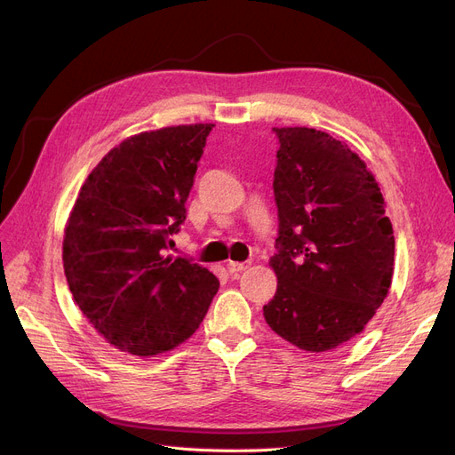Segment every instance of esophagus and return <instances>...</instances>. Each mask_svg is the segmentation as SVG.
<instances>
[{
  "label": "esophagus",
  "mask_w": 455,
  "mask_h": 455,
  "mask_svg": "<svg viewBox=\"0 0 455 455\" xmlns=\"http://www.w3.org/2000/svg\"><path fill=\"white\" fill-rule=\"evenodd\" d=\"M246 267H249V264H246V261H228V271L229 273H241V271H244Z\"/></svg>",
  "instance_id": "obj_1"
}]
</instances>
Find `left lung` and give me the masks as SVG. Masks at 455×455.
Wrapping results in <instances>:
<instances>
[{
	"label": "left lung",
	"mask_w": 455,
	"mask_h": 455,
	"mask_svg": "<svg viewBox=\"0 0 455 455\" xmlns=\"http://www.w3.org/2000/svg\"><path fill=\"white\" fill-rule=\"evenodd\" d=\"M277 292L264 316L292 346L323 353L361 334L387 298L395 235L366 163L328 132L273 127Z\"/></svg>",
	"instance_id": "1"
}]
</instances>
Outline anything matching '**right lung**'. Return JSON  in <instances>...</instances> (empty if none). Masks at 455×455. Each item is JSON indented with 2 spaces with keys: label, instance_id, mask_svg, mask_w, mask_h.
Returning <instances> with one entry per match:
<instances>
[{
  "label": "right lung",
  "instance_id": "right-lung-1",
  "mask_svg": "<svg viewBox=\"0 0 455 455\" xmlns=\"http://www.w3.org/2000/svg\"><path fill=\"white\" fill-rule=\"evenodd\" d=\"M212 123L163 127L112 148L81 186L62 261L77 307L123 353L154 356L180 346L218 292L214 275L164 256L186 220Z\"/></svg>",
  "mask_w": 455,
  "mask_h": 455
}]
</instances>
